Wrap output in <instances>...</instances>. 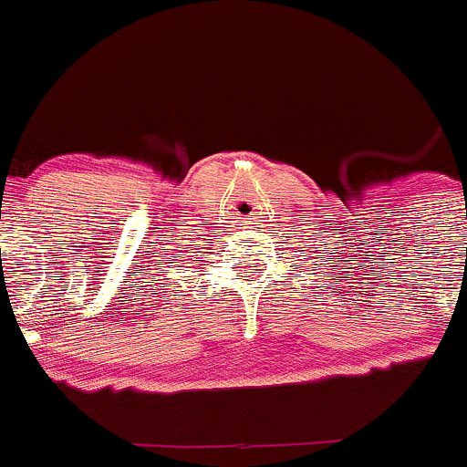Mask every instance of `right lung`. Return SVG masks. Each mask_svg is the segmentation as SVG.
<instances>
[{"label": "right lung", "instance_id": "obj_1", "mask_svg": "<svg viewBox=\"0 0 467 467\" xmlns=\"http://www.w3.org/2000/svg\"><path fill=\"white\" fill-rule=\"evenodd\" d=\"M161 251H165V248H161ZM170 251V255H174V254H180V251H172V248H168ZM161 285H165V283H161Z\"/></svg>", "mask_w": 467, "mask_h": 467}]
</instances>
